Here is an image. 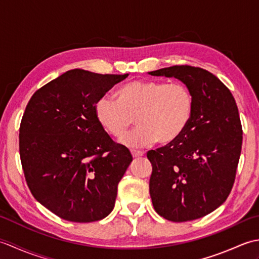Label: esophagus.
<instances>
[{
    "mask_svg": "<svg viewBox=\"0 0 259 259\" xmlns=\"http://www.w3.org/2000/svg\"><path fill=\"white\" fill-rule=\"evenodd\" d=\"M131 155H133L134 158H139L145 155L144 151H139V150H131Z\"/></svg>",
    "mask_w": 259,
    "mask_h": 259,
    "instance_id": "esophagus-1",
    "label": "esophagus"
}]
</instances>
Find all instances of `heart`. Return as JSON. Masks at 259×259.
Instances as JSON below:
<instances>
[{"instance_id":"obj_1","label":"heart","mask_w":259,"mask_h":259,"mask_svg":"<svg viewBox=\"0 0 259 259\" xmlns=\"http://www.w3.org/2000/svg\"><path fill=\"white\" fill-rule=\"evenodd\" d=\"M117 99L99 98L95 112L98 122L112 137H122L135 118L139 126L120 141L128 147H144L156 140L171 144L185 133L194 111V96L179 82L135 80L121 85Z\"/></svg>"}]
</instances>
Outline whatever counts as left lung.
<instances>
[{"label": "left lung", "instance_id": "1", "mask_svg": "<svg viewBox=\"0 0 259 259\" xmlns=\"http://www.w3.org/2000/svg\"><path fill=\"white\" fill-rule=\"evenodd\" d=\"M149 74L174 76L194 96L185 133L147 152L155 210L170 222L194 221L223 205L232 191L243 145L237 104L228 88L205 69L174 65Z\"/></svg>", "mask_w": 259, "mask_h": 259}]
</instances>
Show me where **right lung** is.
I'll list each match as a JSON object with an SVG mask.
<instances>
[{
	"mask_svg": "<svg viewBox=\"0 0 259 259\" xmlns=\"http://www.w3.org/2000/svg\"><path fill=\"white\" fill-rule=\"evenodd\" d=\"M126 76L70 70L35 91L25 108L19 148L27 187L65 221L98 222L114 207L133 156L98 122L95 106Z\"/></svg>",
	"mask_w": 259,
	"mask_h": 259,
	"instance_id": "obj_1",
	"label": "right lung"
}]
</instances>
